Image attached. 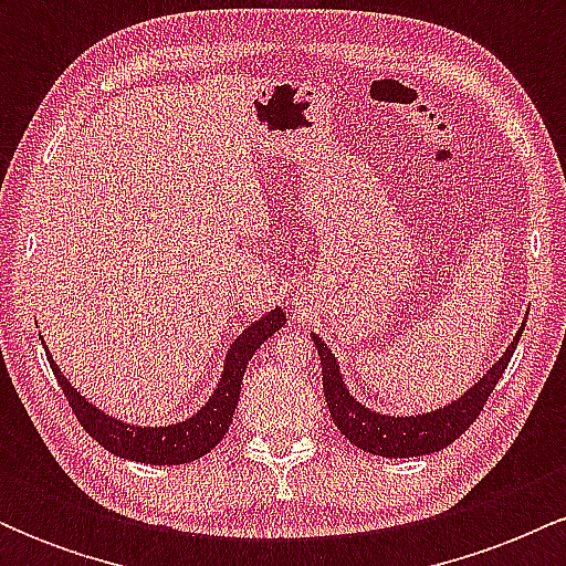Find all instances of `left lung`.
I'll use <instances>...</instances> for the list:
<instances>
[{"mask_svg": "<svg viewBox=\"0 0 566 566\" xmlns=\"http://www.w3.org/2000/svg\"><path fill=\"white\" fill-rule=\"evenodd\" d=\"M522 329L513 337L511 346L505 348V354L500 356L497 365H492L490 373H486L469 394H463L458 401H452V405H447L444 409H437V412L428 415H412V418H391V415H380L361 407L359 401L348 394L333 350L327 348V343H324L322 337L314 335L316 350H319L322 359L324 399H327L329 415H333L335 426L340 428V433L350 441V444H356L365 452L380 454V458H418V454L444 450V447L452 444L460 433L469 431L473 420L479 418L486 399H490L492 388L497 386L505 367H509L518 337H522Z\"/></svg>", "mask_w": 566, "mask_h": 566, "instance_id": "obj_1", "label": "left lung"}]
</instances>
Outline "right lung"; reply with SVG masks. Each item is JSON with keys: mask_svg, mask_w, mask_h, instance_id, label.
I'll return each instance as SVG.
<instances>
[{"mask_svg": "<svg viewBox=\"0 0 566 566\" xmlns=\"http://www.w3.org/2000/svg\"><path fill=\"white\" fill-rule=\"evenodd\" d=\"M284 324H287V316H284L282 308H274L271 314L261 316L255 324H250V327L231 343L229 354H226L223 375H220V382L216 394H212V399L207 401L193 418L175 426L146 428L127 426L122 423V420L108 418L106 412H101L95 405H90V401L80 396V391L63 378L61 369H57L50 354L48 361L50 367H53L57 382H61L63 394H66L69 407L74 409L76 420H80L84 431H87L97 444L106 447L108 452L119 454V458L135 460V463L180 465L205 458V454L210 452L212 447H218V441L226 437V431H229L233 420V409H237L239 391H242L247 361H250L252 354H255L276 329H282Z\"/></svg>", "mask_w": 566, "mask_h": 566, "instance_id": "1", "label": "right lung"}]
</instances>
